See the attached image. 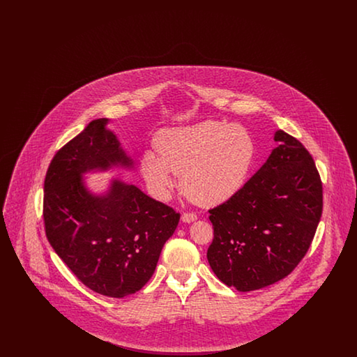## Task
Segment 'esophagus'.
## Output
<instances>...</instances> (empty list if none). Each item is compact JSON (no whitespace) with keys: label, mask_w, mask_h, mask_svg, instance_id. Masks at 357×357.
I'll return each mask as SVG.
<instances>
[{"label":"esophagus","mask_w":357,"mask_h":357,"mask_svg":"<svg viewBox=\"0 0 357 357\" xmlns=\"http://www.w3.org/2000/svg\"><path fill=\"white\" fill-rule=\"evenodd\" d=\"M197 218H198V217H197V214H194V213H183V214H182V221L186 222V223L194 222Z\"/></svg>","instance_id":"obj_1"}]
</instances>
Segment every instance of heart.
I'll return each mask as SVG.
<instances>
[{
  "instance_id": "b5f03b06",
  "label": "heart",
  "mask_w": 357,
  "mask_h": 357,
  "mask_svg": "<svg viewBox=\"0 0 357 357\" xmlns=\"http://www.w3.org/2000/svg\"><path fill=\"white\" fill-rule=\"evenodd\" d=\"M156 151H144L140 170L158 198H167L182 175L187 197L204 206L231 199L243 187L255 160L253 137L241 126L204 121L163 131Z\"/></svg>"
}]
</instances>
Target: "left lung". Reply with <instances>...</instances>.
Segmentation results:
<instances>
[{"label":"left lung","mask_w":357,"mask_h":357,"mask_svg":"<svg viewBox=\"0 0 357 357\" xmlns=\"http://www.w3.org/2000/svg\"><path fill=\"white\" fill-rule=\"evenodd\" d=\"M280 143L237 195L210 208L214 238L208 264L227 287L252 291L296 269L323 213V183L312 155L296 137Z\"/></svg>","instance_id":"8db88e82"}]
</instances>
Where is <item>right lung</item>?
Listing matches in <instances>:
<instances>
[{"label":"right lung","instance_id":"right-lung-1","mask_svg":"<svg viewBox=\"0 0 357 357\" xmlns=\"http://www.w3.org/2000/svg\"><path fill=\"white\" fill-rule=\"evenodd\" d=\"M108 119L92 120L52 159L44 181L43 217L53 250L86 288L123 298L153 277L181 214L132 185L114 181L107 195L85 190L82 174L131 166Z\"/></svg>","mask_w":357,"mask_h":357}]
</instances>
